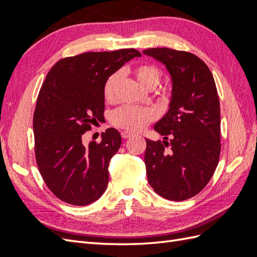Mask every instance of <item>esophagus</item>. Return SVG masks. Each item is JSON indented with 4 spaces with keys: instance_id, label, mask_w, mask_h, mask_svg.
<instances>
[{
    "instance_id": "esophagus-1",
    "label": "esophagus",
    "mask_w": 257,
    "mask_h": 257,
    "mask_svg": "<svg viewBox=\"0 0 257 257\" xmlns=\"http://www.w3.org/2000/svg\"><path fill=\"white\" fill-rule=\"evenodd\" d=\"M133 135H134V134L131 133V132H128V131H123V132H121V136H122L124 139L130 138V137H132Z\"/></svg>"
}]
</instances>
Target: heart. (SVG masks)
I'll return each instance as SVG.
<instances>
[{"instance_id": "obj_1", "label": "heart", "mask_w": 257, "mask_h": 257, "mask_svg": "<svg viewBox=\"0 0 257 257\" xmlns=\"http://www.w3.org/2000/svg\"><path fill=\"white\" fill-rule=\"evenodd\" d=\"M122 74L116 72L107 79L104 87V95L108 100L115 98L121 81ZM135 77L139 84L147 90H153L161 80V73L157 67L151 65H142L135 69ZM155 118L152 109L132 106H124L112 112L111 119L114 125L130 130L141 131L148 123Z\"/></svg>"}]
</instances>
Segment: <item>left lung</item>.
Instances as JSON below:
<instances>
[{"instance_id":"8db88e82","label":"left lung","mask_w":257,"mask_h":257,"mask_svg":"<svg viewBox=\"0 0 257 257\" xmlns=\"http://www.w3.org/2000/svg\"><path fill=\"white\" fill-rule=\"evenodd\" d=\"M143 52L166 66L173 85L169 109L154 125L164 141L146 138L148 182L166 199H189L210 181L220 158V100L213 76L193 53L170 48Z\"/></svg>"}]
</instances>
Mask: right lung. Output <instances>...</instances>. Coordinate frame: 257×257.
<instances>
[{
  "mask_svg": "<svg viewBox=\"0 0 257 257\" xmlns=\"http://www.w3.org/2000/svg\"><path fill=\"white\" fill-rule=\"evenodd\" d=\"M135 57L136 49L84 52L58 61L46 76L33 116L35 157L45 183L67 204L90 205L106 191L121 135L110 127L88 146L82 135L104 120L107 79Z\"/></svg>",
  "mask_w": 257,
  "mask_h": 257,
  "instance_id": "1",
  "label": "right lung"
}]
</instances>
